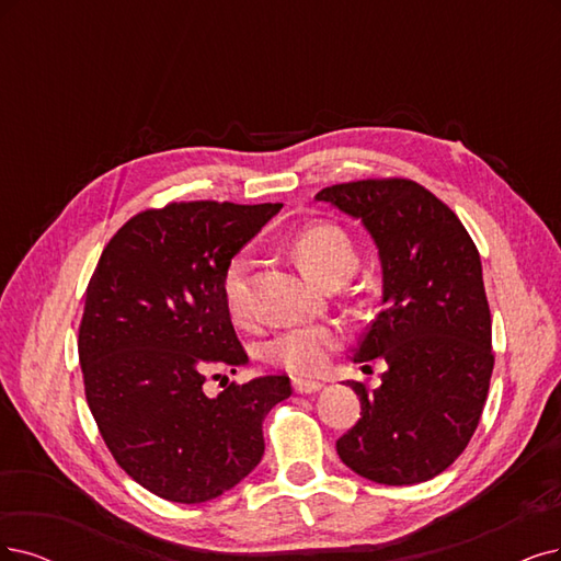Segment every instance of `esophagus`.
Masks as SVG:
<instances>
[{
	"mask_svg": "<svg viewBox=\"0 0 561 561\" xmlns=\"http://www.w3.org/2000/svg\"><path fill=\"white\" fill-rule=\"evenodd\" d=\"M323 383L314 381V379H294V390L300 392V396H309V392L321 390Z\"/></svg>",
	"mask_w": 561,
	"mask_h": 561,
	"instance_id": "obj_1",
	"label": "esophagus"
}]
</instances>
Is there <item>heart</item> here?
<instances>
[{
  "label": "heart",
  "mask_w": 561,
  "mask_h": 561,
  "mask_svg": "<svg viewBox=\"0 0 561 561\" xmlns=\"http://www.w3.org/2000/svg\"><path fill=\"white\" fill-rule=\"evenodd\" d=\"M291 254L305 275L328 286L351 279L358 270V247L342 226L330 221L309 224L291 238ZM249 273L252 259L236 254L221 277V298L228 317L244 325L252 321V298H249ZM342 344L340 328L330 323H296L275 333L263 344V358L291 375L307 377L321 371Z\"/></svg>",
  "instance_id": "heart-1"
}]
</instances>
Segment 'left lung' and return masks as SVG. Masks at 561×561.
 <instances>
[{
	"label": "left lung",
	"mask_w": 561,
	"mask_h": 561,
	"mask_svg": "<svg viewBox=\"0 0 561 561\" xmlns=\"http://www.w3.org/2000/svg\"><path fill=\"white\" fill-rule=\"evenodd\" d=\"M319 201L363 219L383 265V309L356 363L388 371L360 398V419L337 439L346 467L383 485H416L460 458L479 427L494 367L481 256L450 207L409 178L325 186Z\"/></svg>",
	"instance_id": "obj_1"
}]
</instances>
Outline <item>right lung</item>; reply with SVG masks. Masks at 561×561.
<instances>
[{
	"instance_id": "add662e5",
	"label": "right lung",
	"mask_w": 561,
	"mask_h": 561,
	"mask_svg": "<svg viewBox=\"0 0 561 561\" xmlns=\"http://www.w3.org/2000/svg\"><path fill=\"white\" fill-rule=\"evenodd\" d=\"M282 203L173 201L134 215L88 284L78 328L82 383L115 462L161 500L203 504L265 450L263 419L288 377L203 390L247 363L221 298L226 265ZM221 386V383H219Z\"/></svg>"
}]
</instances>
